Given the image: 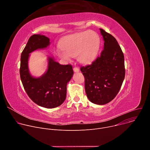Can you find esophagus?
Masks as SVG:
<instances>
[{
	"label": "esophagus",
	"mask_w": 150,
	"mask_h": 150,
	"mask_svg": "<svg viewBox=\"0 0 150 150\" xmlns=\"http://www.w3.org/2000/svg\"><path fill=\"white\" fill-rule=\"evenodd\" d=\"M74 71L75 72H78L79 71V68H77V67H74Z\"/></svg>",
	"instance_id": "obj_1"
}]
</instances>
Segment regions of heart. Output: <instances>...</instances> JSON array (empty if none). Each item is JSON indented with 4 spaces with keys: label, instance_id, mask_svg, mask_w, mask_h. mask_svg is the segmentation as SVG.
I'll return each instance as SVG.
<instances>
[{
    "label": "heart",
    "instance_id": "obj_1",
    "mask_svg": "<svg viewBox=\"0 0 150 150\" xmlns=\"http://www.w3.org/2000/svg\"><path fill=\"white\" fill-rule=\"evenodd\" d=\"M100 43L99 36L94 31L75 33L62 40L61 47L57 50V53L65 60H69L71 57L76 56L79 62L87 63L96 57Z\"/></svg>",
    "mask_w": 150,
    "mask_h": 150
}]
</instances>
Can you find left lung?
I'll return each instance as SVG.
<instances>
[{
	"label": "left lung",
	"instance_id": "8db88e82",
	"mask_svg": "<svg viewBox=\"0 0 150 150\" xmlns=\"http://www.w3.org/2000/svg\"><path fill=\"white\" fill-rule=\"evenodd\" d=\"M104 49L91 65L81 67L85 90L93 103L103 105L111 101L119 93L125 75L124 55L116 38L100 28Z\"/></svg>",
	"mask_w": 150,
	"mask_h": 150
}]
</instances>
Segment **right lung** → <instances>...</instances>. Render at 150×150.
<instances>
[{
  "mask_svg": "<svg viewBox=\"0 0 150 150\" xmlns=\"http://www.w3.org/2000/svg\"><path fill=\"white\" fill-rule=\"evenodd\" d=\"M49 45L50 39L44 35L31 36L21 53L19 73L24 88L32 101L42 108L53 109L65 100L67 83L72 78L74 71L71 65H60L49 56L46 72L38 78L31 75L28 69L30 53Z\"/></svg>",
  "mask_w": 150,
  "mask_h": 150,
  "instance_id": "add662e5",
  "label": "right lung"
}]
</instances>
